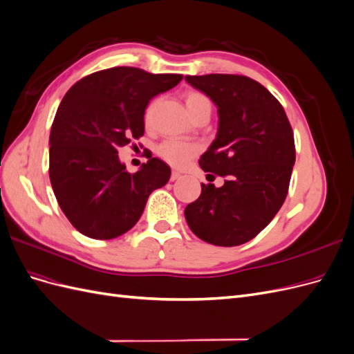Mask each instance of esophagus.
<instances>
[{
  "label": "esophagus",
  "instance_id": "1",
  "mask_svg": "<svg viewBox=\"0 0 354 354\" xmlns=\"http://www.w3.org/2000/svg\"><path fill=\"white\" fill-rule=\"evenodd\" d=\"M180 177H181V174L177 173V171H173V173H171V181H176V180H178Z\"/></svg>",
  "mask_w": 354,
  "mask_h": 354
}]
</instances>
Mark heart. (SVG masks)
<instances>
[{"mask_svg":"<svg viewBox=\"0 0 354 354\" xmlns=\"http://www.w3.org/2000/svg\"><path fill=\"white\" fill-rule=\"evenodd\" d=\"M186 108L189 111V115H194L199 108L205 104H209V100L207 99L205 94L199 91H187L185 95ZM153 109V104L149 106L146 112V116L151 115ZM198 153V146L194 143L187 142H176V140H167L158 147V155L162 158L165 162L173 167H183L190 158H194Z\"/></svg>","mask_w":354,"mask_h":354,"instance_id":"b5f03b06","label":"heart"}]
</instances>
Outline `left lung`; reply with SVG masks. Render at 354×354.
Masks as SVG:
<instances>
[{
    "label": "left lung",
    "instance_id": "obj_1",
    "mask_svg": "<svg viewBox=\"0 0 354 354\" xmlns=\"http://www.w3.org/2000/svg\"><path fill=\"white\" fill-rule=\"evenodd\" d=\"M186 81L218 109L216 140L199 165L208 176L226 178L221 187L201 183V196L185 209L186 221L208 243L242 245L285 202L295 162L291 124L274 95L243 75H187Z\"/></svg>",
    "mask_w": 354,
    "mask_h": 354
}]
</instances>
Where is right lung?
Instances as JSON below:
<instances>
[{"label": "right lung", "instance_id": "right-lung-1", "mask_svg": "<svg viewBox=\"0 0 354 354\" xmlns=\"http://www.w3.org/2000/svg\"><path fill=\"white\" fill-rule=\"evenodd\" d=\"M183 80L116 66L73 84L50 133V181L72 226L93 239H113L142 217L149 195L168 183L171 169L149 156L128 173L118 149L145 134V111L156 94Z\"/></svg>", "mask_w": 354, "mask_h": 354}]
</instances>
